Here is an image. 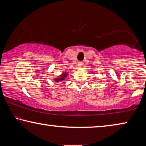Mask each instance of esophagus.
Segmentation results:
<instances>
[{
	"instance_id": "1",
	"label": "esophagus",
	"mask_w": 146,
	"mask_h": 146,
	"mask_svg": "<svg viewBox=\"0 0 146 146\" xmlns=\"http://www.w3.org/2000/svg\"><path fill=\"white\" fill-rule=\"evenodd\" d=\"M82 62H78V66H82Z\"/></svg>"
}]
</instances>
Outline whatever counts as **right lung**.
I'll list each match as a JSON object with an SVG mask.
<instances>
[{
    "label": "right lung",
    "mask_w": 146,
    "mask_h": 146,
    "mask_svg": "<svg viewBox=\"0 0 146 146\" xmlns=\"http://www.w3.org/2000/svg\"><path fill=\"white\" fill-rule=\"evenodd\" d=\"M67 75H68V74H66V73H64V74H62V75L60 76V77L59 78H56V79H55V80H56V82H58V81H62V80H64L65 79V78L66 77Z\"/></svg>",
    "instance_id": "obj_1"
}]
</instances>
